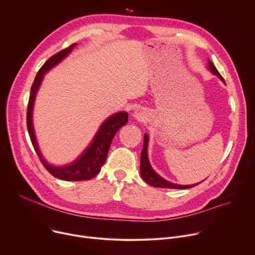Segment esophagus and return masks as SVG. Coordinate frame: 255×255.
<instances>
[{
    "label": "esophagus",
    "mask_w": 255,
    "mask_h": 255,
    "mask_svg": "<svg viewBox=\"0 0 255 255\" xmlns=\"http://www.w3.org/2000/svg\"><path fill=\"white\" fill-rule=\"evenodd\" d=\"M133 117L139 122H144L147 118V113L143 108H138V109H136V111L133 112Z\"/></svg>",
    "instance_id": "34e87169"
}]
</instances>
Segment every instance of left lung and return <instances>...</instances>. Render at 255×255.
Wrapping results in <instances>:
<instances>
[{
  "label": "left lung",
  "mask_w": 255,
  "mask_h": 255,
  "mask_svg": "<svg viewBox=\"0 0 255 255\" xmlns=\"http://www.w3.org/2000/svg\"><path fill=\"white\" fill-rule=\"evenodd\" d=\"M208 69L212 74L216 75V76L226 84L224 82L223 78L221 75L219 74V72L217 71V69L215 68V66L213 65V63L209 59L208 61ZM148 142H149V136L147 133L144 134V145H143V149L141 152V164H140V174L141 177L143 178V180L148 183L149 185L154 186V187H160V188H175V189H187L190 187H193L198 185L197 184H191V185H180V184H175L172 183L166 179H163L161 176H159L151 167L150 162H149L148 159ZM201 183V182H200Z\"/></svg>",
  "instance_id": "8db88e82"
}]
</instances>
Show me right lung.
Returning a JSON list of instances; mask_svg holds the SVG:
<instances>
[{
	"mask_svg": "<svg viewBox=\"0 0 255 255\" xmlns=\"http://www.w3.org/2000/svg\"><path fill=\"white\" fill-rule=\"evenodd\" d=\"M75 46H76V44H73L70 47L57 52L49 59H47V62L41 67L31 87V95H29L26 113V126L29 138H31L35 151L38 154L40 160L42 161L43 166L53 177L65 181H83L89 180V179L96 177L100 173L101 168L104 166L105 161H106L109 148L115 133L122 127L127 125L128 121V114L126 111L117 112L109 116L101 125L96 136L86 147L85 150L73 162L69 164H65V166L61 167L53 166V164L49 163L43 157L37 142L33 124V110L36 96L44 78V75L61 63L65 57H67Z\"/></svg>",
	"mask_w": 255,
	"mask_h": 255,
	"instance_id": "1",
	"label": "right lung"
}]
</instances>
